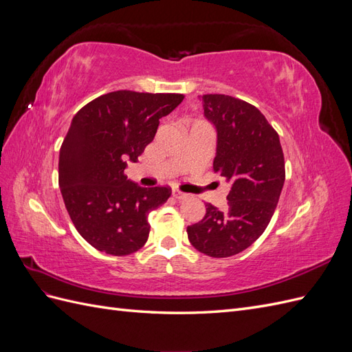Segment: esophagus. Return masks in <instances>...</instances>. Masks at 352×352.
Returning a JSON list of instances; mask_svg holds the SVG:
<instances>
[{"mask_svg": "<svg viewBox=\"0 0 352 352\" xmlns=\"http://www.w3.org/2000/svg\"><path fill=\"white\" fill-rule=\"evenodd\" d=\"M172 195H173L176 199H185V198H188V194L180 192V190H173Z\"/></svg>", "mask_w": 352, "mask_h": 352, "instance_id": "34e87169", "label": "esophagus"}]
</instances>
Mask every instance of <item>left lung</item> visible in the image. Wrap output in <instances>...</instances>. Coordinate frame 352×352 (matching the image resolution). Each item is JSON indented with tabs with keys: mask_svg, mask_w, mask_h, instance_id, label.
Listing matches in <instances>:
<instances>
[{
	"mask_svg": "<svg viewBox=\"0 0 352 352\" xmlns=\"http://www.w3.org/2000/svg\"><path fill=\"white\" fill-rule=\"evenodd\" d=\"M204 116L216 126L212 162L230 184L228 207L206 204V216L188 226V239L214 258L232 257L257 241L270 223L285 182L279 135L252 104L223 94L202 95Z\"/></svg>",
	"mask_w": 352,
	"mask_h": 352,
	"instance_id": "obj_1",
	"label": "left lung"
}]
</instances>
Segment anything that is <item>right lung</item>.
I'll return each instance as SVG.
<instances>
[{"label": "right lung", "mask_w": 352, "mask_h": 352, "mask_svg": "<svg viewBox=\"0 0 352 352\" xmlns=\"http://www.w3.org/2000/svg\"><path fill=\"white\" fill-rule=\"evenodd\" d=\"M182 94L114 91L92 100L73 117L60 148L58 185L80 236L101 252L122 257L141 250L148 214L172 195L168 186L142 188L127 180L160 119L184 101Z\"/></svg>", "instance_id": "1"}]
</instances>
